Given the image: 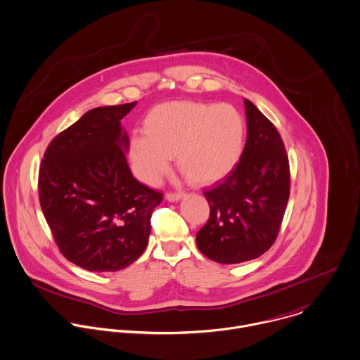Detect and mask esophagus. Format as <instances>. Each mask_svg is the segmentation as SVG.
Segmentation results:
<instances>
[{
	"label": "esophagus",
	"instance_id": "esophagus-1",
	"mask_svg": "<svg viewBox=\"0 0 360 360\" xmlns=\"http://www.w3.org/2000/svg\"><path fill=\"white\" fill-rule=\"evenodd\" d=\"M182 196H184V192H168V193H167V199H168L169 202H176V200H179Z\"/></svg>",
	"mask_w": 360,
	"mask_h": 360
}]
</instances>
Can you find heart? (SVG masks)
Wrapping results in <instances>:
<instances>
[{"mask_svg":"<svg viewBox=\"0 0 360 360\" xmlns=\"http://www.w3.org/2000/svg\"><path fill=\"white\" fill-rule=\"evenodd\" d=\"M143 130L130 140V157L147 184L161 178L174 154L189 182H217L238 164L245 143V120L230 103L165 102L147 113Z\"/></svg>","mask_w":360,"mask_h":360,"instance_id":"1","label":"heart"}]
</instances>
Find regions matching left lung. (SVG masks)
I'll use <instances>...</instances> for the list:
<instances>
[{
    "label": "left lung",
    "mask_w": 360,
    "mask_h": 360,
    "mask_svg": "<svg viewBox=\"0 0 360 360\" xmlns=\"http://www.w3.org/2000/svg\"><path fill=\"white\" fill-rule=\"evenodd\" d=\"M247 141L238 164L205 191L207 223L198 231L200 252L219 264L255 259L275 243L290 195L289 157L275 124L244 99Z\"/></svg>",
    "instance_id": "8db88e82"
}]
</instances>
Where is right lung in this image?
I'll list each match as a JSON object with an SVG mask.
<instances>
[{
  "instance_id": "right-lung-1",
  "label": "right lung",
  "mask_w": 360,
  "mask_h": 360,
  "mask_svg": "<svg viewBox=\"0 0 360 360\" xmlns=\"http://www.w3.org/2000/svg\"><path fill=\"white\" fill-rule=\"evenodd\" d=\"M136 103L91 109L50 141L39 168V200L53 238L70 262L91 272L133 264L162 200L126 161L120 120Z\"/></svg>"
}]
</instances>
